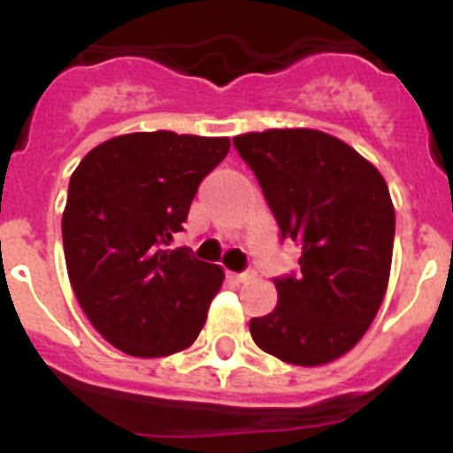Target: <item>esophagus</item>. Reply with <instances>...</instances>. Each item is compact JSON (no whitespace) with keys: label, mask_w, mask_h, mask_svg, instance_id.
<instances>
[{"label":"esophagus","mask_w":453,"mask_h":453,"mask_svg":"<svg viewBox=\"0 0 453 453\" xmlns=\"http://www.w3.org/2000/svg\"><path fill=\"white\" fill-rule=\"evenodd\" d=\"M256 272L254 270H247V272H238V274H231V279H234L235 283H250L254 281Z\"/></svg>","instance_id":"esophagus-1"}]
</instances>
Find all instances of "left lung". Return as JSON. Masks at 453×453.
I'll use <instances>...</instances> for the list:
<instances>
[{
    "mask_svg": "<svg viewBox=\"0 0 453 453\" xmlns=\"http://www.w3.org/2000/svg\"><path fill=\"white\" fill-rule=\"evenodd\" d=\"M281 240L302 247L299 274L276 276L279 303L251 338L292 365H324L370 329L388 288L395 208L386 181L342 140L313 129L235 135Z\"/></svg>",
    "mask_w": 453,
    "mask_h": 453,
    "instance_id": "1",
    "label": "left lung"
}]
</instances>
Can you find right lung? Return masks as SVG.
<instances>
[{
  "label": "right lung",
  "mask_w": 453,
  "mask_h": 453,
  "mask_svg": "<svg viewBox=\"0 0 453 453\" xmlns=\"http://www.w3.org/2000/svg\"><path fill=\"white\" fill-rule=\"evenodd\" d=\"M229 147V138L127 134L88 151L72 174L63 211L72 290L124 354L158 358L197 340L224 272L170 242Z\"/></svg>",
  "instance_id": "right-lung-1"
}]
</instances>
